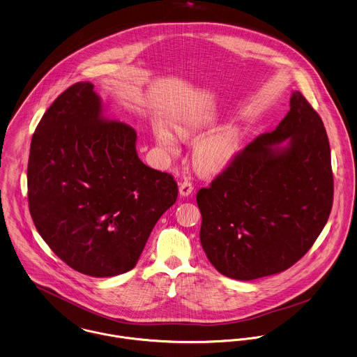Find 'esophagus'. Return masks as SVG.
<instances>
[{"label": "esophagus", "mask_w": 357, "mask_h": 357, "mask_svg": "<svg viewBox=\"0 0 357 357\" xmlns=\"http://www.w3.org/2000/svg\"><path fill=\"white\" fill-rule=\"evenodd\" d=\"M179 193L181 196H189L193 193V183L190 181H183L179 185Z\"/></svg>", "instance_id": "esophagus-1"}]
</instances>
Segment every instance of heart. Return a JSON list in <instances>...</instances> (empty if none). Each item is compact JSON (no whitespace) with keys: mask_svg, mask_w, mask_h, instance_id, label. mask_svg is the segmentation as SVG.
Masks as SVG:
<instances>
[{"mask_svg":"<svg viewBox=\"0 0 357 357\" xmlns=\"http://www.w3.org/2000/svg\"><path fill=\"white\" fill-rule=\"evenodd\" d=\"M200 128L196 123H181L176 126V132L181 137H190ZM154 137L158 146L169 153L179 151V141L161 123L154 126ZM241 144V132L238 128L229 126L223 127L208 137L203 138L195 147V161L206 172H216L225 168L236 155Z\"/></svg>","mask_w":357,"mask_h":357,"instance_id":"obj_1","label":"heart"}]
</instances>
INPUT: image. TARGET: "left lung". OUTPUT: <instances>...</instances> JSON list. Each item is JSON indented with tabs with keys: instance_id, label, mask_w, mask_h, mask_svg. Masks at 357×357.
<instances>
[{
	"instance_id": "left-lung-1",
	"label": "left lung",
	"mask_w": 357,
	"mask_h": 357,
	"mask_svg": "<svg viewBox=\"0 0 357 357\" xmlns=\"http://www.w3.org/2000/svg\"><path fill=\"white\" fill-rule=\"evenodd\" d=\"M275 131L237 151L197 192L200 240L215 269L231 279L280 273L314 244L333 208L334 178L326 128L295 91ZM287 139V146L278 143Z\"/></svg>"
}]
</instances>
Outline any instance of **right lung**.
<instances>
[{
  "label": "right lung",
  "instance_id": "add662e5",
  "mask_svg": "<svg viewBox=\"0 0 357 357\" xmlns=\"http://www.w3.org/2000/svg\"><path fill=\"white\" fill-rule=\"evenodd\" d=\"M135 142L131 126L102 113L88 81L63 91L33 134L30 215L54 254L79 273L109 278L135 268L178 199L174 176L143 164Z\"/></svg>",
  "mask_w": 357,
  "mask_h": 357
}]
</instances>
